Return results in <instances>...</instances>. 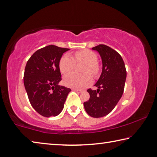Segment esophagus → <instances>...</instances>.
I'll use <instances>...</instances> for the list:
<instances>
[{"label": "esophagus", "mask_w": 157, "mask_h": 157, "mask_svg": "<svg viewBox=\"0 0 157 157\" xmlns=\"http://www.w3.org/2000/svg\"><path fill=\"white\" fill-rule=\"evenodd\" d=\"M73 91H76L77 93H78V94H82V93L83 92L82 91V90H79V89H73Z\"/></svg>", "instance_id": "obj_1"}]
</instances>
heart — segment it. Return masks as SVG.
<instances>
[{
  "mask_svg": "<svg viewBox=\"0 0 157 157\" xmlns=\"http://www.w3.org/2000/svg\"><path fill=\"white\" fill-rule=\"evenodd\" d=\"M98 56L94 52L90 50H82L78 51L75 55V59L68 55H63L61 58L59 63L60 72L66 75L73 70L76 62H84V74L70 73L64 77L63 83L66 86L74 89H83L89 86L92 82L91 75L95 76L99 72V66L97 63Z\"/></svg>",
  "mask_w": 157,
  "mask_h": 157,
  "instance_id": "obj_1",
  "label": "heart"
}]
</instances>
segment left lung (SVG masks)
<instances>
[{
  "mask_svg": "<svg viewBox=\"0 0 157 157\" xmlns=\"http://www.w3.org/2000/svg\"><path fill=\"white\" fill-rule=\"evenodd\" d=\"M92 50L100 55L102 70L94 86L97 90H87L90 98L84 102L85 111L93 118L107 116L116 107L123 94L127 72L122 57L116 50L100 44Z\"/></svg>",
  "mask_w": 157,
  "mask_h": 157,
  "instance_id": "8db88e82",
  "label": "left lung"
}]
</instances>
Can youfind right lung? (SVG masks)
Segmentation results:
<instances>
[{
	"mask_svg": "<svg viewBox=\"0 0 157 157\" xmlns=\"http://www.w3.org/2000/svg\"><path fill=\"white\" fill-rule=\"evenodd\" d=\"M68 50L49 45L36 50L26 63L23 82L29 100L34 110L44 117L59 115L71 91L59 85L62 80L59 61Z\"/></svg>",
	"mask_w": 157,
	"mask_h": 157,
	"instance_id": "1",
	"label": "right lung"
}]
</instances>
